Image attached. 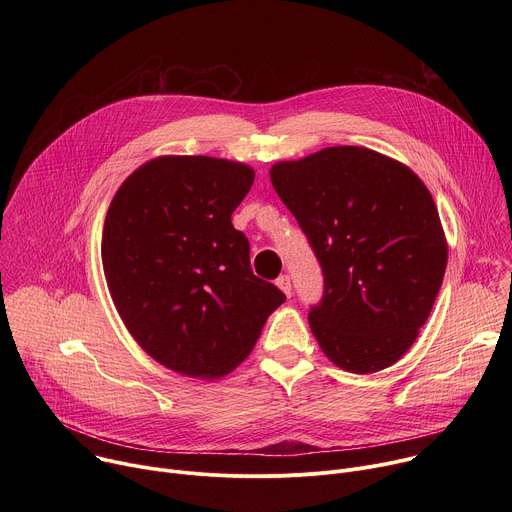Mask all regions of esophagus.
I'll return each mask as SVG.
<instances>
[{
  "label": "esophagus",
  "instance_id": "obj_1",
  "mask_svg": "<svg viewBox=\"0 0 512 512\" xmlns=\"http://www.w3.org/2000/svg\"><path fill=\"white\" fill-rule=\"evenodd\" d=\"M275 283H277V287L283 291L285 296H291V279H289V275H279Z\"/></svg>",
  "mask_w": 512,
  "mask_h": 512
}]
</instances>
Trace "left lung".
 Listing matches in <instances>:
<instances>
[{"label":"left lung","mask_w":512,"mask_h":512,"mask_svg":"<svg viewBox=\"0 0 512 512\" xmlns=\"http://www.w3.org/2000/svg\"><path fill=\"white\" fill-rule=\"evenodd\" d=\"M271 184L322 267L310 328L340 369L369 375L415 342L442 287L448 245L425 184L356 145L279 162Z\"/></svg>","instance_id":"left-lung-1"}]
</instances>
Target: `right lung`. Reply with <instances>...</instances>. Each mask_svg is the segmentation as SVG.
Wrapping results in <instances>:
<instances>
[{
    "mask_svg": "<svg viewBox=\"0 0 512 512\" xmlns=\"http://www.w3.org/2000/svg\"><path fill=\"white\" fill-rule=\"evenodd\" d=\"M253 180L239 162L164 156L135 170L109 206L101 255L115 308L176 373H231L285 302L253 273L249 241L231 223Z\"/></svg>",
    "mask_w": 512,
    "mask_h": 512,
    "instance_id": "add662e5",
    "label": "right lung"
}]
</instances>
